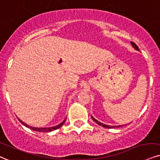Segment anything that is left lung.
<instances>
[{"mask_svg": "<svg viewBox=\"0 0 160 160\" xmlns=\"http://www.w3.org/2000/svg\"><path fill=\"white\" fill-rule=\"evenodd\" d=\"M131 44L133 45V47H134V48L136 49V50H139V47H137V45L134 42H132V41H131ZM92 120H93L94 122H96V123H97L98 125H101V126H102V127H104V128H119V127H122V125H119V126H109V125H104V124L101 123V122H100L97 121V120H96V119H94V118L92 117Z\"/></svg>", "mask_w": 160, "mask_h": 160, "instance_id": "left-lung-1", "label": "left lung"}]
</instances>
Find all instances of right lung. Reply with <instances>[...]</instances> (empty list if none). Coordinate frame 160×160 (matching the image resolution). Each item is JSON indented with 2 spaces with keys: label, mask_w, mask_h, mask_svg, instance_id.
Segmentation results:
<instances>
[{
  "label": "right lung",
  "mask_w": 160,
  "mask_h": 160,
  "mask_svg": "<svg viewBox=\"0 0 160 160\" xmlns=\"http://www.w3.org/2000/svg\"><path fill=\"white\" fill-rule=\"evenodd\" d=\"M18 120L20 122H21V124H23V125L26 126V127L30 128V129L33 130V131H38V132H44V133H47V132H50V131H54V130H56V129H58L59 128H61L62 126L64 125V123L65 122V121H66V119H65L64 121H63L62 123L59 124V125H58L57 126H55V127H51V128H34V127H31V126L29 125H27V124L24 123V122L21 121V120H20L18 119Z\"/></svg>",
  "instance_id": "obj_1"
}]
</instances>
